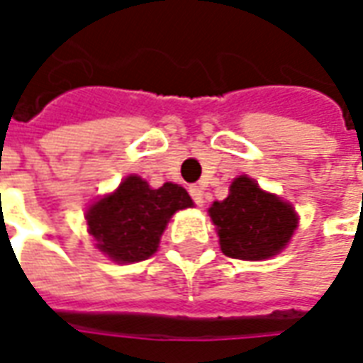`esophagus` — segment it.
Returning a JSON list of instances; mask_svg holds the SVG:
<instances>
[{"label":"esophagus","instance_id":"obj_1","mask_svg":"<svg viewBox=\"0 0 363 363\" xmlns=\"http://www.w3.org/2000/svg\"><path fill=\"white\" fill-rule=\"evenodd\" d=\"M189 192H190V196H192V200H194V204L196 206L204 204V192H202L200 186H190Z\"/></svg>","mask_w":363,"mask_h":363}]
</instances>
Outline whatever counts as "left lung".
I'll list each match as a JSON object with an SVG mask.
<instances>
[{
  "label": "left lung",
  "instance_id": "8db88e82",
  "mask_svg": "<svg viewBox=\"0 0 363 363\" xmlns=\"http://www.w3.org/2000/svg\"><path fill=\"white\" fill-rule=\"evenodd\" d=\"M218 229L221 252L239 260L270 259L289 243L297 213L288 202L264 192L249 177H237L229 196L208 210Z\"/></svg>",
  "mask_w": 363,
  "mask_h": 363
}]
</instances>
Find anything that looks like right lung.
Returning a JSON list of instances; mask_svg holds the SVG:
<instances>
[{
    "mask_svg": "<svg viewBox=\"0 0 363 363\" xmlns=\"http://www.w3.org/2000/svg\"><path fill=\"white\" fill-rule=\"evenodd\" d=\"M184 208H192V198L182 186L165 182L151 189L130 174L116 192L91 206L85 220L99 251L116 262H138L157 251L171 216Z\"/></svg>",
    "mask_w": 363,
    "mask_h": 363,
    "instance_id": "obj_1",
    "label": "right lung"
}]
</instances>
